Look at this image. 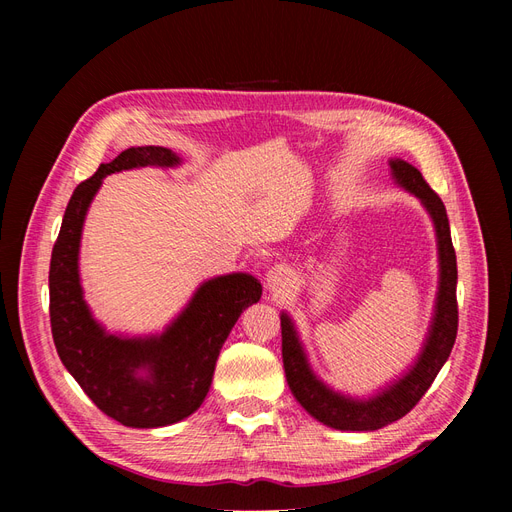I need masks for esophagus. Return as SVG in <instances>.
Listing matches in <instances>:
<instances>
[{"label":"esophagus","mask_w":512,"mask_h":512,"mask_svg":"<svg viewBox=\"0 0 512 512\" xmlns=\"http://www.w3.org/2000/svg\"><path fill=\"white\" fill-rule=\"evenodd\" d=\"M292 288V273L277 265L273 269H269L267 273V290L273 294V297H284V294H288Z\"/></svg>","instance_id":"34e87169"}]
</instances>
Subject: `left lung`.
Wrapping results in <instances>:
<instances>
[{
	"label": "left lung",
	"mask_w": 512,
	"mask_h": 512,
	"mask_svg": "<svg viewBox=\"0 0 512 512\" xmlns=\"http://www.w3.org/2000/svg\"><path fill=\"white\" fill-rule=\"evenodd\" d=\"M393 181L421 200L436 228L438 241V292L425 344L406 374L369 397H350L324 384L307 361L305 348L292 318L282 312V359L286 382L294 399L322 425L339 431H376L406 416L427 393L438 371L451 356L457 337V258L451 241L446 209L440 196L423 179L421 170L404 160H389Z\"/></svg>",
	"instance_id": "left-lung-1"
}]
</instances>
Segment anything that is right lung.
<instances>
[{"instance_id": "add662e5", "label": "right lung", "mask_w": 512, "mask_h": 512, "mask_svg": "<svg viewBox=\"0 0 512 512\" xmlns=\"http://www.w3.org/2000/svg\"><path fill=\"white\" fill-rule=\"evenodd\" d=\"M179 164L175 151L153 145L130 147L113 162L100 164L94 177L76 185L51 254V331L59 359L87 397L126 427H166L196 412L209 393L228 333L262 294L250 273L211 277L162 333L143 337L108 333L91 314L83 297L79 252L85 215L104 177Z\"/></svg>"}]
</instances>
